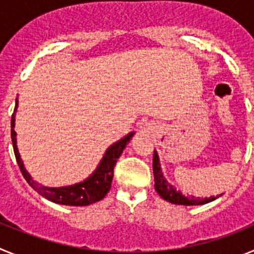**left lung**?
<instances>
[{
	"label": "left lung",
	"mask_w": 254,
	"mask_h": 254,
	"mask_svg": "<svg viewBox=\"0 0 254 254\" xmlns=\"http://www.w3.org/2000/svg\"><path fill=\"white\" fill-rule=\"evenodd\" d=\"M152 170H154V179H155V190L160 194L161 198L167 199L168 202L176 203V205H185V206H196L203 205V203L214 201L215 197L210 198H199L194 196H186L182 192L177 190L176 188L169 185L167 179L164 178L163 173L159 164V158L156 151H154V158H152Z\"/></svg>",
	"instance_id": "left-lung-1"
}]
</instances>
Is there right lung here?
Instances as JSON below:
<instances>
[{
  "instance_id": "right-lung-1",
  "label": "right lung",
  "mask_w": 254,
  "mask_h": 254,
  "mask_svg": "<svg viewBox=\"0 0 254 254\" xmlns=\"http://www.w3.org/2000/svg\"><path fill=\"white\" fill-rule=\"evenodd\" d=\"M16 107L17 100L16 105H15V111H16ZM13 126H15V113L11 117V141H12L13 152H15L17 165H19L21 174L24 176L25 181L28 182L29 186L33 190H37L40 196L46 197L47 199H49L52 202L67 206H87L98 202V201H100V199H103L107 196V193L112 187L113 169L116 167L117 160H118V158L122 154L126 145L129 142L131 137L133 136V133L127 134L125 138H122L121 141L114 143L113 146L109 147L107 152H105L103 160L100 161L98 169L86 181L81 182L78 185L69 186V187L48 188L38 185L37 182L33 181L31 177L28 174V172L25 170V168H24V164H22L19 151H17L16 132L13 129Z\"/></svg>"
}]
</instances>
